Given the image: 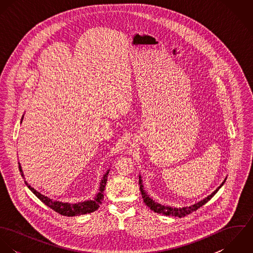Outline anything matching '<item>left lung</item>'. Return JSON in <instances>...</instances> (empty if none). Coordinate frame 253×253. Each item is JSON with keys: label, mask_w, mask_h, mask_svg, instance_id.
Returning a JSON list of instances; mask_svg holds the SVG:
<instances>
[{"label": "left lung", "mask_w": 253, "mask_h": 253, "mask_svg": "<svg viewBox=\"0 0 253 253\" xmlns=\"http://www.w3.org/2000/svg\"><path fill=\"white\" fill-rule=\"evenodd\" d=\"M226 178L221 183V185L217 188L216 190L213 191L210 196H208L207 198L203 199L202 201H200L198 203H195L194 205H191V206H188V207H183V208H174V207H170V206H164V205H161L160 203H157L156 201H154L148 195V193L145 191L144 186L142 184L143 181H142V177H141L140 174H139V186H140V192H141V195H142L145 205L148 208H150L151 211H155L157 213H161V214L167 215V216L180 217L181 218V217L186 216V215L192 213L193 211H196L198 209H200L205 204H207L216 194L217 191L223 186V184L226 181Z\"/></svg>", "instance_id": "obj_1"}]
</instances>
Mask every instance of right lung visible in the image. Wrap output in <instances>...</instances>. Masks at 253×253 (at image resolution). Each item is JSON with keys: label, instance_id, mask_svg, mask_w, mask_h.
I'll return each instance as SVG.
<instances>
[{"label": "right lung", "instance_id": "obj_1", "mask_svg": "<svg viewBox=\"0 0 253 253\" xmlns=\"http://www.w3.org/2000/svg\"><path fill=\"white\" fill-rule=\"evenodd\" d=\"M23 118H24V115L22 116L20 123H22ZM18 169H19V171L21 173V176L25 179L23 171H22V168H21L19 163H18ZM109 171H110V169L103 174L102 179L100 180V183H99L98 193L95 195V197L93 199L85 200V201H82V202H78V203H68V202H61V201L54 200L52 198H49L47 196H44V195L41 194L39 191H37L36 189H34L31 185H29L26 180H25V184L27 185L29 190H31V192L36 196L40 201H42L45 206H47L48 208H50L51 210H53L57 213H59L61 215H64V216H78V215L90 213V212H93L96 210H98V208H99V206L102 203L103 198H104L103 194H104L105 186H106V183H107Z\"/></svg>", "mask_w": 253, "mask_h": 253}]
</instances>
